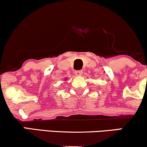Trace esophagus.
Returning <instances> with one entry per match:
<instances>
[{
  "instance_id": "esophagus-1",
  "label": "esophagus",
  "mask_w": 147,
  "mask_h": 147,
  "mask_svg": "<svg viewBox=\"0 0 147 147\" xmlns=\"http://www.w3.org/2000/svg\"><path fill=\"white\" fill-rule=\"evenodd\" d=\"M82 73H83L82 70H77V71H75V75L77 76H81L82 75Z\"/></svg>"
}]
</instances>
